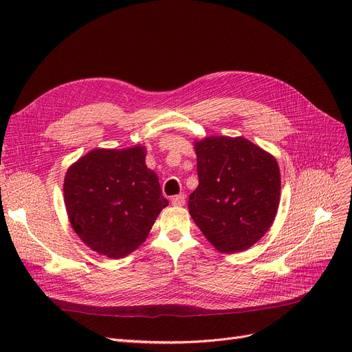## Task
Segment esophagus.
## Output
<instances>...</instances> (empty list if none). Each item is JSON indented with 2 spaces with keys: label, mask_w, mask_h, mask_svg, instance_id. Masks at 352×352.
Here are the masks:
<instances>
[{
  "label": "esophagus",
  "mask_w": 352,
  "mask_h": 352,
  "mask_svg": "<svg viewBox=\"0 0 352 352\" xmlns=\"http://www.w3.org/2000/svg\"><path fill=\"white\" fill-rule=\"evenodd\" d=\"M185 204V195L184 194H179L176 197L172 198V206L175 207H182Z\"/></svg>",
  "instance_id": "esophagus-1"
}]
</instances>
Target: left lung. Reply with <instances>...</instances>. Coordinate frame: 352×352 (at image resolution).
Returning <instances> with one entry per match:
<instances>
[{
    "instance_id": "8db88e82",
    "label": "left lung",
    "mask_w": 352,
    "mask_h": 352,
    "mask_svg": "<svg viewBox=\"0 0 352 352\" xmlns=\"http://www.w3.org/2000/svg\"><path fill=\"white\" fill-rule=\"evenodd\" d=\"M195 153L199 184L189 195L190 216L219 251L248 250L278 212V162L245 138L210 136Z\"/></svg>"
}]
</instances>
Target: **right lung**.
Listing matches in <instances>:
<instances>
[{"mask_svg":"<svg viewBox=\"0 0 352 352\" xmlns=\"http://www.w3.org/2000/svg\"><path fill=\"white\" fill-rule=\"evenodd\" d=\"M65 202L79 238L110 258L140 247L167 206L142 146L94 150L79 158L65 177Z\"/></svg>","mask_w":352,"mask_h":352,"instance_id":"right-lung-1","label":"right lung"}]
</instances>
